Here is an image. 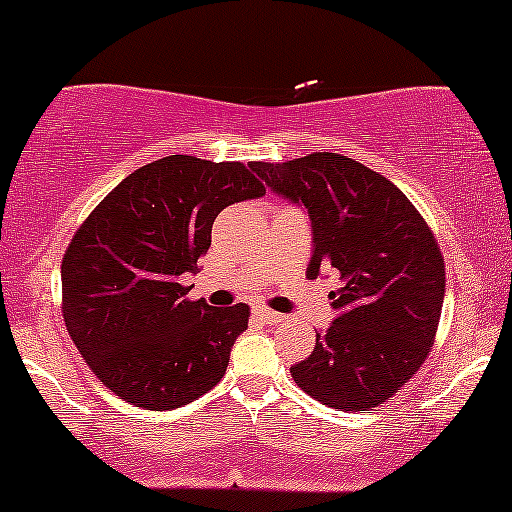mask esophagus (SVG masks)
<instances>
[{
	"mask_svg": "<svg viewBox=\"0 0 512 512\" xmlns=\"http://www.w3.org/2000/svg\"><path fill=\"white\" fill-rule=\"evenodd\" d=\"M254 314H256V319L266 321V324H280V321H283V314L273 312V309H268V307H256Z\"/></svg>",
	"mask_w": 512,
	"mask_h": 512,
	"instance_id": "1",
	"label": "esophagus"
}]
</instances>
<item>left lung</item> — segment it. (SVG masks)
I'll use <instances>...</instances> for the list:
<instances>
[{"label":"left lung","instance_id":"8db88e82","mask_svg":"<svg viewBox=\"0 0 512 512\" xmlns=\"http://www.w3.org/2000/svg\"><path fill=\"white\" fill-rule=\"evenodd\" d=\"M251 169L302 203L314 232L307 275L333 268L338 317L302 363V392L341 411H372L426 363L445 297V258L433 229L392 181L336 152Z\"/></svg>","mask_w":512,"mask_h":512}]
</instances>
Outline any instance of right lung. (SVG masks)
I'll return each mask as SVG.
<instances>
[{
  "label": "right lung",
  "instance_id": "add662e5",
  "mask_svg": "<svg viewBox=\"0 0 512 512\" xmlns=\"http://www.w3.org/2000/svg\"><path fill=\"white\" fill-rule=\"evenodd\" d=\"M251 164L171 154L123 179L79 225L62 256V319L86 365L149 411L191 404L225 377L249 304L188 300L212 222L261 198Z\"/></svg>",
  "mask_w": 512,
  "mask_h": 512
}]
</instances>
